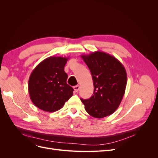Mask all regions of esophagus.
Segmentation results:
<instances>
[{"label": "esophagus", "instance_id": "1", "mask_svg": "<svg viewBox=\"0 0 158 158\" xmlns=\"http://www.w3.org/2000/svg\"><path fill=\"white\" fill-rule=\"evenodd\" d=\"M73 88H74V92H77L79 90V89H80V86H79V85H75V86H74Z\"/></svg>", "mask_w": 158, "mask_h": 158}]
</instances>
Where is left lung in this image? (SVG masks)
<instances>
[{"label": "left lung", "mask_w": 158, "mask_h": 158, "mask_svg": "<svg viewBox=\"0 0 158 158\" xmlns=\"http://www.w3.org/2000/svg\"><path fill=\"white\" fill-rule=\"evenodd\" d=\"M91 72L94 91L81 101L87 113L101 118L113 114L120 105L127 83L126 70L115 57L102 51L81 55Z\"/></svg>", "instance_id": "1"}]
</instances>
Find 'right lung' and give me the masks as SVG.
I'll return each instance as SVG.
<instances>
[{"mask_svg":"<svg viewBox=\"0 0 158 158\" xmlns=\"http://www.w3.org/2000/svg\"><path fill=\"white\" fill-rule=\"evenodd\" d=\"M69 57L50 56L33 69L28 81V91L33 103L46 112H55L63 107L73 94L66 83L64 66Z\"/></svg>","mask_w":158,"mask_h":158,"instance_id":"1","label":"right lung"}]
</instances>
